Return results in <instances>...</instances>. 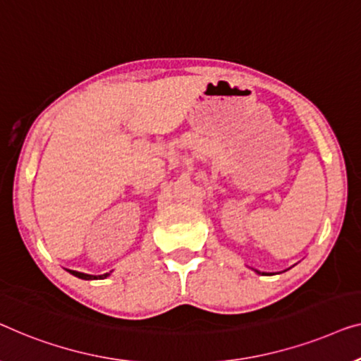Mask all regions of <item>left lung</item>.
Returning a JSON list of instances; mask_svg holds the SVG:
<instances>
[{
    "label": "left lung",
    "mask_w": 361,
    "mask_h": 361,
    "mask_svg": "<svg viewBox=\"0 0 361 361\" xmlns=\"http://www.w3.org/2000/svg\"><path fill=\"white\" fill-rule=\"evenodd\" d=\"M257 271V270H255ZM257 273H260V271H257ZM262 275H267V273H262Z\"/></svg>",
    "instance_id": "left-lung-1"
}]
</instances>
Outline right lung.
I'll use <instances>...</instances> for the list:
<instances>
[{"instance_id":"add662e5","label":"right lung","mask_w":361,"mask_h":361,"mask_svg":"<svg viewBox=\"0 0 361 361\" xmlns=\"http://www.w3.org/2000/svg\"><path fill=\"white\" fill-rule=\"evenodd\" d=\"M70 273H72L73 276L77 278H81V280H104V278H108L111 273H104V275H99V276H94V275H86V273H80V271H73V270H68Z\"/></svg>"}]
</instances>
